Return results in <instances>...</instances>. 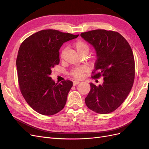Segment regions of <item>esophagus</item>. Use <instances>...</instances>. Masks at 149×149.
Instances as JSON below:
<instances>
[{
  "label": "esophagus",
  "instance_id": "34e87169",
  "mask_svg": "<svg viewBox=\"0 0 149 149\" xmlns=\"http://www.w3.org/2000/svg\"><path fill=\"white\" fill-rule=\"evenodd\" d=\"M79 83V81H76V80L73 81V86H76L77 84H78Z\"/></svg>",
  "mask_w": 149,
  "mask_h": 149
}]
</instances>
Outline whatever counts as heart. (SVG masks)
Wrapping results in <instances>:
<instances>
[{"mask_svg":"<svg viewBox=\"0 0 149 149\" xmlns=\"http://www.w3.org/2000/svg\"><path fill=\"white\" fill-rule=\"evenodd\" d=\"M73 46L76 49V52L78 53L79 55L84 52L88 53L89 50V47L88 45V44L87 43H86L85 42L83 41V40H78V41H76L74 43ZM66 50V48H63L62 49L61 53V58H63ZM87 70H88L87 67L86 66L76 67L71 71L70 74L71 76H73V77L78 79H80L83 77L84 73L87 71Z\"/></svg>","mask_w":149,"mask_h":149,"instance_id":"obj_1","label":"heart"}]
</instances>
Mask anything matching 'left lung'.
Returning a JSON list of instances; mask_svg holds the SVG:
<instances>
[{"label": "left lung", "instance_id": "obj_1", "mask_svg": "<svg viewBox=\"0 0 149 149\" xmlns=\"http://www.w3.org/2000/svg\"><path fill=\"white\" fill-rule=\"evenodd\" d=\"M81 37L94 47L97 60L93 78L103 77L99 86L90 83L91 90L85 98L89 109L99 114L113 112L127 97L135 78L133 52L129 43L114 31L94 30Z\"/></svg>", "mask_w": 149, "mask_h": 149}]
</instances>
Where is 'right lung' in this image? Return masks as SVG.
Instances as JSON below:
<instances>
[{
    "label": "right lung",
    "mask_w": 149,
    "mask_h": 149,
    "mask_svg": "<svg viewBox=\"0 0 149 149\" xmlns=\"http://www.w3.org/2000/svg\"><path fill=\"white\" fill-rule=\"evenodd\" d=\"M79 35L43 30L22 42L16 60L21 93L29 105L38 113L52 116L63 109L73 82L55 83L52 68L60 63L61 47Z\"/></svg>",
    "instance_id": "right-lung-1"
}]
</instances>
